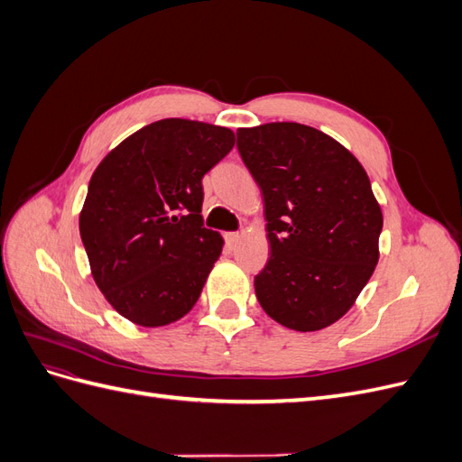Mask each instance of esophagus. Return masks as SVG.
Listing matches in <instances>:
<instances>
[{"mask_svg": "<svg viewBox=\"0 0 462 462\" xmlns=\"http://www.w3.org/2000/svg\"><path fill=\"white\" fill-rule=\"evenodd\" d=\"M239 239H241V235L239 233H235V231H229V233H226V241L233 246V245H236L239 243Z\"/></svg>", "mask_w": 462, "mask_h": 462, "instance_id": "34e87169", "label": "esophagus"}]
</instances>
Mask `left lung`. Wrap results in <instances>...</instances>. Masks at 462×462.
Here are the masks:
<instances>
[{"label": "left lung", "instance_id": "1", "mask_svg": "<svg viewBox=\"0 0 462 462\" xmlns=\"http://www.w3.org/2000/svg\"><path fill=\"white\" fill-rule=\"evenodd\" d=\"M262 190L270 260L254 277L262 309L295 331H318L355 304L372 277L383 227L365 167L300 123L236 131Z\"/></svg>", "mask_w": 462, "mask_h": 462}]
</instances>
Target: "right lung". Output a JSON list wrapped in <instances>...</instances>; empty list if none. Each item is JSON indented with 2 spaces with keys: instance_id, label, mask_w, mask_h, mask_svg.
<instances>
[{
  "instance_id": "right-lung-1",
  "label": "right lung",
  "mask_w": 462,
  "mask_h": 462,
  "mask_svg": "<svg viewBox=\"0 0 462 462\" xmlns=\"http://www.w3.org/2000/svg\"><path fill=\"white\" fill-rule=\"evenodd\" d=\"M233 131L189 119L146 125L96 167L79 227L96 285L134 324L160 328L197 304L223 239L202 219V177Z\"/></svg>"
}]
</instances>
